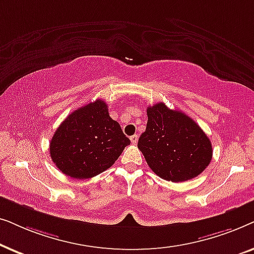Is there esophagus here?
<instances>
[{"label":"esophagus","mask_w":254,"mask_h":254,"mask_svg":"<svg viewBox=\"0 0 254 254\" xmlns=\"http://www.w3.org/2000/svg\"><path fill=\"white\" fill-rule=\"evenodd\" d=\"M130 141H131V143H137V141H138V136H137V135L136 134H135V135H131V136H130Z\"/></svg>","instance_id":"34e87169"}]
</instances>
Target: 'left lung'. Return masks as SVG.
Segmentation results:
<instances>
[{
  "label": "left lung",
  "mask_w": 254,
  "mask_h": 254,
  "mask_svg": "<svg viewBox=\"0 0 254 254\" xmlns=\"http://www.w3.org/2000/svg\"><path fill=\"white\" fill-rule=\"evenodd\" d=\"M148 123L137 148L149 168L162 179L179 183L195 178L213 157L210 140L185 113L164 103L147 109Z\"/></svg>",
  "instance_id": "left-lung-1"
}]
</instances>
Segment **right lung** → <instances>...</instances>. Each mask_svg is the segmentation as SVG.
I'll return each mask as SVG.
<instances>
[{
	"instance_id": "right-lung-1",
	"label": "right lung",
	"mask_w": 254,
	"mask_h": 254,
	"mask_svg": "<svg viewBox=\"0 0 254 254\" xmlns=\"http://www.w3.org/2000/svg\"><path fill=\"white\" fill-rule=\"evenodd\" d=\"M130 140L109 114L103 100L89 103L65 118L50 143L52 161L71 178H92L111 168Z\"/></svg>"
}]
</instances>
